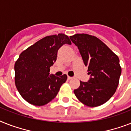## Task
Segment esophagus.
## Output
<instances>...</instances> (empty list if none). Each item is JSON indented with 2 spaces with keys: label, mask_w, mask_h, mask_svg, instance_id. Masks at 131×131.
<instances>
[{
  "label": "esophagus",
  "mask_w": 131,
  "mask_h": 131,
  "mask_svg": "<svg viewBox=\"0 0 131 131\" xmlns=\"http://www.w3.org/2000/svg\"><path fill=\"white\" fill-rule=\"evenodd\" d=\"M67 78H68V79H69V80H70V79H73V77H71L68 76Z\"/></svg>",
  "instance_id": "1"
}]
</instances>
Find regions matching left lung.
I'll use <instances>...</instances> for the list:
<instances>
[{"instance_id":"obj_1","label":"left lung","mask_w":131,"mask_h":131,"mask_svg":"<svg viewBox=\"0 0 131 131\" xmlns=\"http://www.w3.org/2000/svg\"><path fill=\"white\" fill-rule=\"evenodd\" d=\"M70 39L78 48L90 74L88 82L80 81L74 93L86 106L102 105L111 98L118 85L121 75L118 57L95 36L77 34Z\"/></svg>"}]
</instances>
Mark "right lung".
<instances>
[{"mask_svg":"<svg viewBox=\"0 0 131 131\" xmlns=\"http://www.w3.org/2000/svg\"><path fill=\"white\" fill-rule=\"evenodd\" d=\"M71 45L64 34L46 36L21 53L15 64V85L20 95L34 106H43L54 98L67 79V75L50 74V68L56 60L58 49Z\"/></svg>","mask_w":131,"mask_h":131,"instance_id":"obj_1","label":"right lung"}]
</instances>
